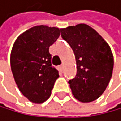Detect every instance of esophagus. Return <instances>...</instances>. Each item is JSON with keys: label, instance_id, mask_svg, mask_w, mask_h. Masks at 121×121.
<instances>
[{"label": "esophagus", "instance_id": "34e87169", "mask_svg": "<svg viewBox=\"0 0 121 121\" xmlns=\"http://www.w3.org/2000/svg\"><path fill=\"white\" fill-rule=\"evenodd\" d=\"M59 69H60V71H63V70H64V65H63V64L60 65V66H59Z\"/></svg>", "mask_w": 121, "mask_h": 121}]
</instances>
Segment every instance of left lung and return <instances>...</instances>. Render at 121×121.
<instances>
[{"label": "left lung", "mask_w": 121, "mask_h": 121, "mask_svg": "<svg viewBox=\"0 0 121 121\" xmlns=\"http://www.w3.org/2000/svg\"><path fill=\"white\" fill-rule=\"evenodd\" d=\"M61 36L73 49L76 75L69 80L73 95L81 102H91L102 95L112 76L111 48L95 29L86 24L60 29Z\"/></svg>", "instance_id": "1"}]
</instances>
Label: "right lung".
<instances>
[{
    "instance_id": "1",
    "label": "right lung",
    "mask_w": 121,
    "mask_h": 121,
    "mask_svg": "<svg viewBox=\"0 0 121 121\" xmlns=\"http://www.w3.org/2000/svg\"><path fill=\"white\" fill-rule=\"evenodd\" d=\"M60 29L35 26L15 41L10 67L19 91L33 103L40 104L51 96L58 70L51 65L49 48L60 36Z\"/></svg>"
}]
</instances>
